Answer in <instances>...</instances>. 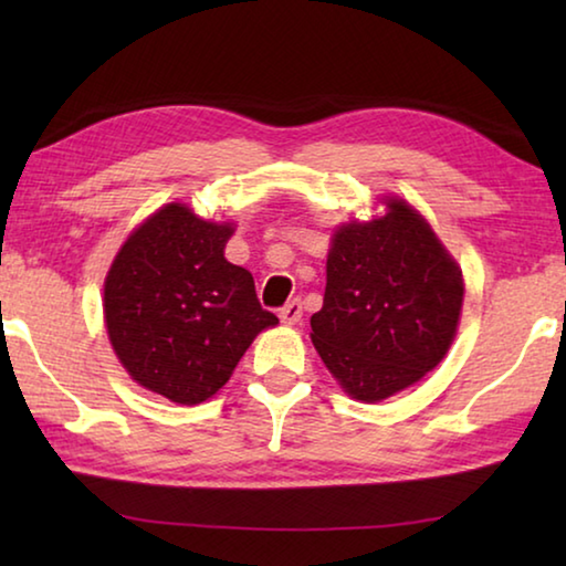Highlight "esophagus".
<instances>
[{
  "label": "esophagus",
  "mask_w": 566,
  "mask_h": 566,
  "mask_svg": "<svg viewBox=\"0 0 566 566\" xmlns=\"http://www.w3.org/2000/svg\"><path fill=\"white\" fill-rule=\"evenodd\" d=\"M280 319L284 324H296V322H300L302 319V302L300 300L286 302L282 310H280Z\"/></svg>",
  "instance_id": "esophagus-1"
}]
</instances>
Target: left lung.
Instances as JSON below:
<instances>
[{
  "mask_svg": "<svg viewBox=\"0 0 566 566\" xmlns=\"http://www.w3.org/2000/svg\"><path fill=\"white\" fill-rule=\"evenodd\" d=\"M342 224L327 256L312 342L352 399H387L444 359L462 312V270L405 199Z\"/></svg>",
  "mask_w": 566,
  "mask_h": 566,
  "instance_id": "obj_1",
  "label": "left lung"
}]
</instances>
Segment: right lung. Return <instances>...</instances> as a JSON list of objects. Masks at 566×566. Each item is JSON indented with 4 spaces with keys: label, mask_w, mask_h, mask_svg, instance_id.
Segmentation results:
<instances>
[{
    "label": "right lung",
    "mask_w": 566,
    "mask_h": 566,
    "mask_svg": "<svg viewBox=\"0 0 566 566\" xmlns=\"http://www.w3.org/2000/svg\"><path fill=\"white\" fill-rule=\"evenodd\" d=\"M232 224L167 205L129 234L104 282V322L122 367L149 391L199 405L280 319L244 266L224 260Z\"/></svg>",
    "instance_id": "1"
}]
</instances>
